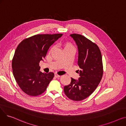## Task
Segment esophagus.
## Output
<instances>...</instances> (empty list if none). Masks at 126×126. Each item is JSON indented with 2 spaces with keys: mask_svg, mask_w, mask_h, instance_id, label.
Returning a JSON list of instances; mask_svg holds the SVG:
<instances>
[{
  "mask_svg": "<svg viewBox=\"0 0 126 126\" xmlns=\"http://www.w3.org/2000/svg\"><path fill=\"white\" fill-rule=\"evenodd\" d=\"M55 76L56 78H59V77H60V75H59L57 73H56V74H55Z\"/></svg>",
  "mask_w": 126,
  "mask_h": 126,
  "instance_id": "esophagus-1",
  "label": "esophagus"
}]
</instances>
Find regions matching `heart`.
<instances>
[{
  "instance_id": "obj_1",
  "label": "heart",
  "mask_w": 126,
  "mask_h": 126,
  "mask_svg": "<svg viewBox=\"0 0 126 126\" xmlns=\"http://www.w3.org/2000/svg\"><path fill=\"white\" fill-rule=\"evenodd\" d=\"M64 49H65V50L67 49H69V48H75L74 45H72L70 42H66V43H65L64 44ZM53 48H54V46H51V47L50 48V49H49V51H51L52 50Z\"/></svg>"
}]
</instances>
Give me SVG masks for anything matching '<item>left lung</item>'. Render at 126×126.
Wrapping results in <instances>:
<instances>
[{"mask_svg": "<svg viewBox=\"0 0 126 126\" xmlns=\"http://www.w3.org/2000/svg\"><path fill=\"white\" fill-rule=\"evenodd\" d=\"M78 48V80L71 79V83L65 86L64 91L69 99L80 101L86 98L95 90L103 74L101 52L98 46L85 37L78 34H71Z\"/></svg>", "mask_w": 126, "mask_h": 126, "instance_id": "8db88e82", "label": "left lung"}]
</instances>
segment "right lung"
Listing matches in <instances>:
<instances>
[{
    "label": "right lung",
    "instance_id": "1",
    "mask_svg": "<svg viewBox=\"0 0 126 126\" xmlns=\"http://www.w3.org/2000/svg\"><path fill=\"white\" fill-rule=\"evenodd\" d=\"M62 34H38L24 39L19 44L12 60L13 75L19 86L29 95L37 96L46 90L54 77L52 72L40 71L39 62L50 46Z\"/></svg>",
    "mask_w": 126,
    "mask_h": 126
}]
</instances>
